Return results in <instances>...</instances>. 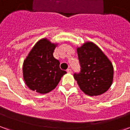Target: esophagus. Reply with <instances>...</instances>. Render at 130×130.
Masks as SVG:
<instances>
[{"label":"esophagus","instance_id":"1","mask_svg":"<svg viewBox=\"0 0 130 130\" xmlns=\"http://www.w3.org/2000/svg\"><path fill=\"white\" fill-rule=\"evenodd\" d=\"M67 72H68V73H72V70H71L70 68H68V70H67Z\"/></svg>","mask_w":130,"mask_h":130}]
</instances>
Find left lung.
Returning <instances> with one entry per match:
<instances>
[{
	"mask_svg": "<svg viewBox=\"0 0 130 130\" xmlns=\"http://www.w3.org/2000/svg\"><path fill=\"white\" fill-rule=\"evenodd\" d=\"M76 51L82 68L74 77L80 89L90 96L106 92L113 79V67L108 57L93 42H86Z\"/></svg>",
	"mask_w": 130,
	"mask_h": 130,
	"instance_id": "1",
	"label": "left lung"
}]
</instances>
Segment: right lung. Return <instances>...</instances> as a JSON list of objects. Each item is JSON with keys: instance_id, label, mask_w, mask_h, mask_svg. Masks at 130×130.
<instances>
[{"instance_id": "right-lung-1", "label": "right lung", "mask_w": 130, "mask_h": 130, "mask_svg": "<svg viewBox=\"0 0 130 130\" xmlns=\"http://www.w3.org/2000/svg\"><path fill=\"white\" fill-rule=\"evenodd\" d=\"M57 46L58 43L42 38L35 44L24 60L23 77L31 90L40 94L49 93L67 73L60 68L59 60L53 55Z\"/></svg>"}]
</instances>
